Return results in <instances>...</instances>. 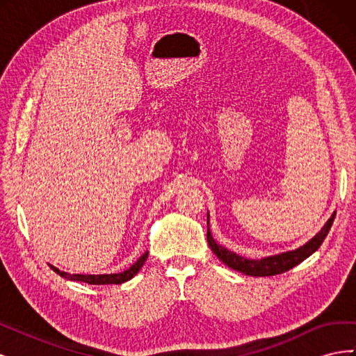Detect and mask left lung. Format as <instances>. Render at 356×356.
<instances>
[{
  "label": "left lung",
  "instance_id": "8db88e82",
  "mask_svg": "<svg viewBox=\"0 0 356 356\" xmlns=\"http://www.w3.org/2000/svg\"><path fill=\"white\" fill-rule=\"evenodd\" d=\"M334 217H336V213L331 215V218L327 221V224L322 227V230L315 236L314 239H310L306 245L300 246L298 250L282 252V254L273 255V257L261 258V260H248V258L241 257L229 250H225L224 246L215 242L211 232H209V217H208L207 238H208V243L211 246V250L213 251V254L217 255L225 266L233 268V270H238L246 276H275V275H281V273L288 272L289 268L296 267L297 264L306 260L307 257L314 254L322 245V242H324V239L327 238V234L332 225Z\"/></svg>",
  "mask_w": 356,
  "mask_h": 356
}]
</instances>
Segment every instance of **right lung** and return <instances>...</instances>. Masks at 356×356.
<instances>
[{
  "mask_svg": "<svg viewBox=\"0 0 356 356\" xmlns=\"http://www.w3.org/2000/svg\"><path fill=\"white\" fill-rule=\"evenodd\" d=\"M147 257H148V252H145L136 263H134L131 267H129L127 270H124L122 273H114V275H70V273H65V272H60L59 268H56L55 266H50V267L59 276L65 277V279H71V281L86 282V284H90V285H106V284L118 285V284H123V282L129 281V279H132L139 270H141V267L144 266Z\"/></svg>",
  "mask_w": 356,
  "mask_h": 356,
  "instance_id": "obj_1",
  "label": "right lung"
}]
</instances>
